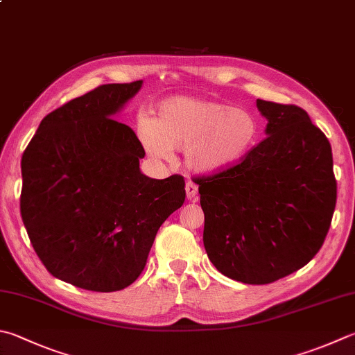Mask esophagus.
<instances>
[{
	"label": "esophagus",
	"mask_w": 355,
	"mask_h": 355,
	"mask_svg": "<svg viewBox=\"0 0 355 355\" xmlns=\"http://www.w3.org/2000/svg\"><path fill=\"white\" fill-rule=\"evenodd\" d=\"M185 191H187V198L190 200H196V195H198V185L193 182V180H189L185 185Z\"/></svg>",
	"instance_id": "1"
}]
</instances>
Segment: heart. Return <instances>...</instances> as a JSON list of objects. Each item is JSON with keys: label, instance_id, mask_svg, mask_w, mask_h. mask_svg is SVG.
<instances>
[{"label": "heart", "instance_id": "heart-1", "mask_svg": "<svg viewBox=\"0 0 355 355\" xmlns=\"http://www.w3.org/2000/svg\"><path fill=\"white\" fill-rule=\"evenodd\" d=\"M140 144L155 159H170L171 148L185 150L191 168L216 173L241 162L258 137L250 111L216 100L171 97L160 103L157 116L139 117Z\"/></svg>", "mask_w": 355, "mask_h": 355}]
</instances>
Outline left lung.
<instances>
[{
	"mask_svg": "<svg viewBox=\"0 0 355 355\" xmlns=\"http://www.w3.org/2000/svg\"><path fill=\"white\" fill-rule=\"evenodd\" d=\"M267 137L230 168L198 176L204 247L245 284L297 272L322 249L337 202L327 137L297 105L257 100Z\"/></svg>",
	"mask_w": 355,
	"mask_h": 355,
	"instance_id": "8db88e82",
	"label": "left lung"
}]
</instances>
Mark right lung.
I'll return each mask as SVG.
<instances>
[{
	"mask_svg": "<svg viewBox=\"0 0 355 355\" xmlns=\"http://www.w3.org/2000/svg\"><path fill=\"white\" fill-rule=\"evenodd\" d=\"M140 86L100 85L69 100L23 153L19 211L31 244L51 275L80 289L135 283L159 227L185 200L184 176L140 173L144 146L112 117Z\"/></svg>",
	"mask_w": 355,
	"mask_h": 355,
	"instance_id": "right-lung-1",
	"label": "right lung"
}]
</instances>
